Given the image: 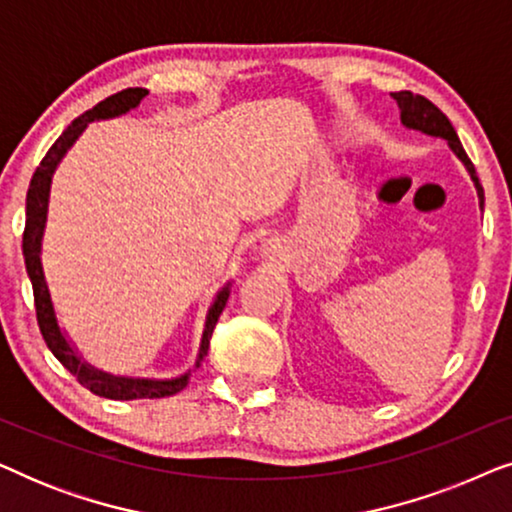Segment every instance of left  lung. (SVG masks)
<instances>
[{"instance_id": "left-lung-1", "label": "left lung", "mask_w": 512, "mask_h": 512, "mask_svg": "<svg viewBox=\"0 0 512 512\" xmlns=\"http://www.w3.org/2000/svg\"><path fill=\"white\" fill-rule=\"evenodd\" d=\"M391 97L398 102V109H401V121L403 125H408L412 130H422L431 137H443L450 144V149L457 153L461 163L466 165L468 174L475 181V188H478V198H480V207H485V191H482L478 174H475V167L471 163V158L466 156L464 146H461L457 130L452 128L450 118H447L443 111H440L436 104L426 100L424 95H415L410 90H401V93H391Z\"/></svg>"}]
</instances>
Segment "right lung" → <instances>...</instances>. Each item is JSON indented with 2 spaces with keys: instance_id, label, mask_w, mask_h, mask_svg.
Segmentation results:
<instances>
[{
  "instance_id": "add662e5",
  "label": "right lung",
  "mask_w": 512,
  "mask_h": 512,
  "mask_svg": "<svg viewBox=\"0 0 512 512\" xmlns=\"http://www.w3.org/2000/svg\"><path fill=\"white\" fill-rule=\"evenodd\" d=\"M149 93L146 88H125L121 93L107 97L100 104H95L93 109H88L86 114L74 118L72 125H67V130L62 132L48 153L41 160L37 172L32 174L30 188H27V205H25V233H23V256H25V268L27 275H30L32 291H34V310H37V321L39 331L44 335L48 349H51L55 359H58L62 366H65L69 373H72L79 384L93 391L95 396L111 398V401H132V398H165L172 394H179L181 389L186 387L188 373L177 377V380H128V377H114L102 373V370H95L88 366L86 361L81 359L79 354L74 352L72 345H69L65 335H62L58 319H55V310L51 303V293H48L46 279H44V268H41V237H44V226H46V212H48V191H51V177L55 167L65 156L69 146H72L86 125L90 121H100V118H114L121 116L125 111L135 109L139 102L144 100V95ZM230 296V286H223V289L216 293L214 305L209 307L207 321H205V333H202L200 342V354L198 361H195V368L200 366V361L207 356L209 349V338H212L216 321H219L223 307H226V300Z\"/></svg>"
}]
</instances>
